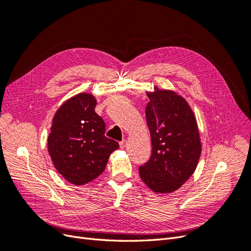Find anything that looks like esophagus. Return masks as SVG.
<instances>
[{"label":"esophagus","mask_w":251,"mask_h":251,"mask_svg":"<svg viewBox=\"0 0 251 251\" xmlns=\"http://www.w3.org/2000/svg\"><path fill=\"white\" fill-rule=\"evenodd\" d=\"M119 147H120V149H125L126 147V141L123 140L121 142H119Z\"/></svg>","instance_id":"1"}]
</instances>
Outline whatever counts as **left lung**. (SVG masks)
Segmentation results:
<instances>
[{"label":"left lung","mask_w":251,"mask_h":251,"mask_svg":"<svg viewBox=\"0 0 251 251\" xmlns=\"http://www.w3.org/2000/svg\"><path fill=\"white\" fill-rule=\"evenodd\" d=\"M148 92L147 124L151 156L139 168L141 180L151 191H177L194 174L202 146L193 110L183 97L171 90Z\"/></svg>","instance_id":"8db88e82"}]
</instances>
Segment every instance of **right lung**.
I'll return each mask as SVG.
<instances>
[{"label":"right lung","instance_id":"right-lung-1","mask_svg":"<svg viewBox=\"0 0 251 251\" xmlns=\"http://www.w3.org/2000/svg\"><path fill=\"white\" fill-rule=\"evenodd\" d=\"M95 105L92 94L79 93L60 105L52 120L49 155L57 172L75 185L100 176L110 155L119 148L104 136V121L95 113Z\"/></svg>","mask_w":251,"mask_h":251}]
</instances>
